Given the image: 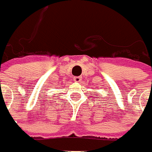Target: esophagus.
<instances>
[{"label": "esophagus", "mask_w": 152, "mask_h": 152, "mask_svg": "<svg viewBox=\"0 0 152 152\" xmlns=\"http://www.w3.org/2000/svg\"><path fill=\"white\" fill-rule=\"evenodd\" d=\"M81 79H82V77H80V76H75V77H74V80H75V82H76V83H79V82H81Z\"/></svg>", "instance_id": "obj_1"}]
</instances>
